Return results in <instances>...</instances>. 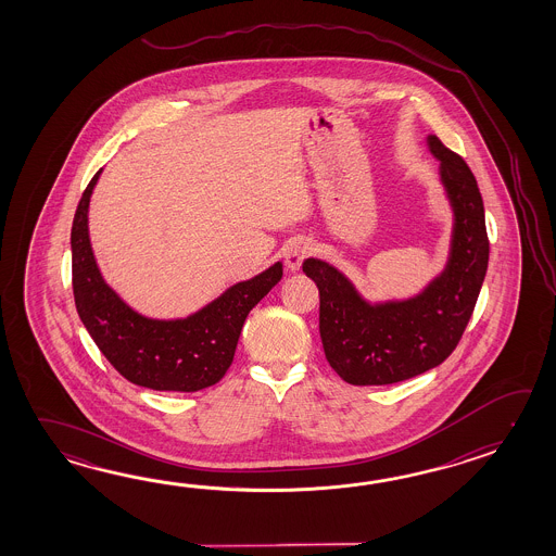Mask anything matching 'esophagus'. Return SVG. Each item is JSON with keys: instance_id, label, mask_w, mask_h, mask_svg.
Returning a JSON list of instances; mask_svg holds the SVG:
<instances>
[{"instance_id": "obj_1", "label": "esophagus", "mask_w": 556, "mask_h": 556, "mask_svg": "<svg viewBox=\"0 0 556 556\" xmlns=\"http://www.w3.org/2000/svg\"><path fill=\"white\" fill-rule=\"evenodd\" d=\"M312 254V244L307 240H295L288 249H286V266L288 270H300L302 262L306 261L307 256Z\"/></svg>"}]
</instances>
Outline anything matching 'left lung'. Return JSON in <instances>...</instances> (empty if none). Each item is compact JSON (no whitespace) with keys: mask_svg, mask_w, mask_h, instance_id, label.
I'll return each mask as SVG.
<instances>
[{"mask_svg":"<svg viewBox=\"0 0 556 556\" xmlns=\"http://www.w3.org/2000/svg\"><path fill=\"white\" fill-rule=\"evenodd\" d=\"M455 225L450 262L426 290L403 302L369 304L328 262L302 264L319 290V336L333 371L352 386H388L439 366L457 348L483 286L489 264L484 208L471 168L435 135Z\"/></svg>","mask_w":556,"mask_h":556,"instance_id":"8db88e82","label":"left lung"}]
</instances>
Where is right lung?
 <instances>
[{"label": "right lung", "mask_w": 556, "mask_h": 556, "mask_svg": "<svg viewBox=\"0 0 556 556\" xmlns=\"http://www.w3.org/2000/svg\"><path fill=\"white\" fill-rule=\"evenodd\" d=\"M87 185L72 226L73 295L79 318L109 364L130 383L156 391H199L225 378L250 309L282 278V264L238 282L185 319L144 318L130 309L97 268L87 213Z\"/></svg>", "instance_id": "right-lung-1"}]
</instances>
